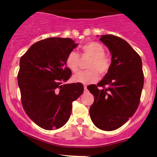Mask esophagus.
Returning a JSON list of instances; mask_svg holds the SVG:
<instances>
[{"label": "esophagus", "mask_w": 157, "mask_h": 157, "mask_svg": "<svg viewBox=\"0 0 157 157\" xmlns=\"http://www.w3.org/2000/svg\"><path fill=\"white\" fill-rule=\"evenodd\" d=\"M84 90H86V88H87V86H84Z\"/></svg>", "instance_id": "esophagus-1"}]
</instances>
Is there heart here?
<instances>
[{
  "instance_id": "heart-1",
  "label": "heart",
  "mask_w": 157,
  "mask_h": 157,
  "mask_svg": "<svg viewBox=\"0 0 157 157\" xmlns=\"http://www.w3.org/2000/svg\"><path fill=\"white\" fill-rule=\"evenodd\" d=\"M83 52L92 57L88 64L89 70L83 71L74 75L72 80L77 83L84 84L91 83L97 81L98 72L101 75H105L110 68V60L105 55V50L103 46L97 42H88L81 47ZM66 65L74 73L78 71L80 58L74 51L69 52L65 61Z\"/></svg>"
}]
</instances>
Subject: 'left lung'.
<instances>
[{
  "label": "left lung",
  "instance_id": "obj_1",
  "mask_svg": "<svg viewBox=\"0 0 157 157\" xmlns=\"http://www.w3.org/2000/svg\"><path fill=\"white\" fill-rule=\"evenodd\" d=\"M100 40L111 54V64L99 83L87 86L94 95L90 114L95 126L113 131L125 124L139 105L144 86L142 62L125 40L106 34L101 35Z\"/></svg>",
  "mask_w": 157,
  "mask_h": 157
}]
</instances>
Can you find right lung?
<instances>
[{
  "label": "right lung",
  "instance_id": "right-lung-1",
  "mask_svg": "<svg viewBox=\"0 0 157 157\" xmlns=\"http://www.w3.org/2000/svg\"><path fill=\"white\" fill-rule=\"evenodd\" d=\"M77 45L71 38L49 37L33 44L20 59L18 85L23 108L44 129L63 126L72 102L83 92L80 83L62 84L71 75L66 58Z\"/></svg>",
  "mask_w": 157,
  "mask_h": 157
}]
</instances>
